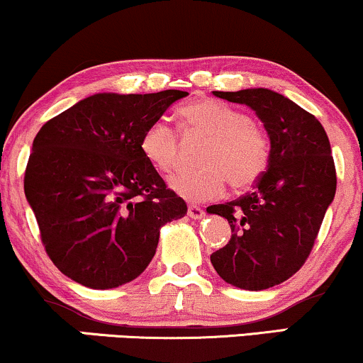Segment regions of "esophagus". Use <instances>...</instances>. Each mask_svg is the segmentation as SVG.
Here are the masks:
<instances>
[{
	"mask_svg": "<svg viewBox=\"0 0 363 363\" xmlns=\"http://www.w3.org/2000/svg\"><path fill=\"white\" fill-rule=\"evenodd\" d=\"M187 215L194 218V220H199V218L204 216V211L199 206H196V204H191V206L187 208Z\"/></svg>",
	"mask_w": 363,
	"mask_h": 363,
	"instance_id": "esophagus-1",
	"label": "esophagus"
}]
</instances>
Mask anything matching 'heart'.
Returning <instances> with one entry per match:
<instances>
[{"label":"heart","instance_id":"b5f03b06","mask_svg":"<svg viewBox=\"0 0 363 363\" xmlns=\"http://www.w3.org/2000/svg\"><path fill=\"white\" fill-rule=\"evenodd\" d=\"M179 121L187 135L206 138L201 148L199 169L184 170L170 179V187L187 201L201 203L223 194L226 182L243 191L260 181L272 159L267 132L252 123L250 115L215 99H199L179 110ZM140 150L148 164L169 174L181 160V143L172 126L157 120L140 138Z\"/></svg>","mask_w":363,"mask_h":363}]
</instances>
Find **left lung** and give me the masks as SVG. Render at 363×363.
Wrapping results in <instances>:
<instances>
[{
	"mask_svg": "<svg viewBox=\"0 0 363 363\" xmlns=\"http://www.w3.org/2000/svg\"><path fill=\"white\" fill-rule=\"evenodd\" d=\"M213 94L257 113L272 143V159L252 193L208 208L231 228L230 242L211 253V264L231 286L269 289L303 267L335 198L328 135L314 115L276 91Z\"/></svg>",
	"mask_w": 363,
	"mask_h": 363,
	"instance_id": "8db88e82",
	"label": "left lung"
}]
</instances>
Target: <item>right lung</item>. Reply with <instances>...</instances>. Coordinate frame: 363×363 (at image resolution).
<instances>
[{
	"mask_svg": "<svg viewBox=\"0 0 363 363\" xmlns=\"http://www.w3.org/2000/svg\"><path fill=\"white\" fill-rule=\"evenodd\" d=\"M186 91L99 93L52 118L33 140L25 196L47 255L72 281L111 289L154 259L160 228L187 213L140 150Z\"/></svg>",
	"mask_w": 363,
	"mask_h": 363,
	"instance_id": "add662e5",
	"label": "right lung"
}]
</instances>
